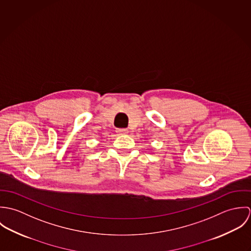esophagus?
<instances>
[{"instance_id":"34e87169","label":"esophagus","mask_w":251,"mask_h":251,"mask_svg":"<svg viewBox=\"0 0 251 251\" xmlns=\"http://www.w3.org/2000/svg\"><path fill=\"white\" fill-rule=\"evenodd\" d=\"M127 129L126 128H117L116 129V132L119 134V135H124V134H126L127 133Z\"/></svg>"}]
</instances>
